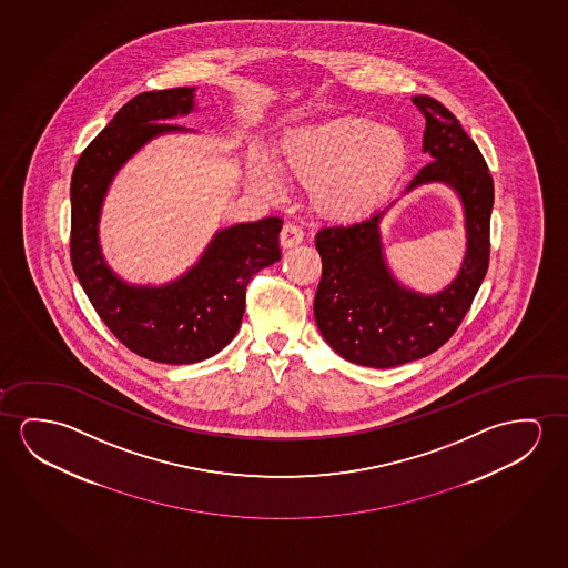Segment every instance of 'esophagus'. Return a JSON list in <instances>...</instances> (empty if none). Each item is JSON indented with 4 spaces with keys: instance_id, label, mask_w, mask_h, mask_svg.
I'll list each match as a JSON object with an SVG mask.
<instances>
[{
    "instance_id": "34e87169",
    "label": "esophagus",
    "mask_w": 568,
    "mask_h": 568,
    "mask_svg": "<svg viewBox=\"0 0 568 568\" xmlns=\"http://www.w3.org/2000/svg\"><path fill=\"white\" fill-rule=\"evenodd\" d=\"M301 242H303V230L295 226V224H285L280 234L281 247L288 250V247H295V245L301 244Z\"/></svg>"
}]
</instances>
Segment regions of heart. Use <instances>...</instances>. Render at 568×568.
Returning <instances> with one entry per match:
<instances>
[{"label":"heart","instance_id":"1","mask_svg":"<svg viewBox=\"0 0 568 568\" xmlns=\"http://www.w3.org/2000/svg\"><path fill=\"white\" fill-rule=\"evenodd\" d=\"M409 158L402 131L364 118L338 115L288 130L275 151V169L287 183L308 189L321 219L354 224L384 202ZM263 189L273 186L270 169L250 165Z\"/></svg>","mask_w":568,"mask_h":568}]
</instances>
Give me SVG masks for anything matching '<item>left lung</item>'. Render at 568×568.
<instances>
[{"label": "left lung", "mask_w": 568, "mask_h": 568, "mask_svg": "<svg viewBox=\"0 0 568 568\" xmlns=\"http://www.w3.org/2000/svg\"><path fill=\"white\" fill-rule=\"evenodd\" d=\"M413 104L427 120L423 151L433 161L407 191L435 181L450 184L463 199L468 250L458 277L443 293L423 297L402 287L385 265L379 220L393 202L374 219L316 234L323 260L316 324L342 358L359 366H402L437 352L458 331L488 271L494 206L488 165L448 108L430 97H415Z\"/></svg>", "instance_id": "obj_1"}]
</instances>
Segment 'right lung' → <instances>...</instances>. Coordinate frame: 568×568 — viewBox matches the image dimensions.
Instances as JSON below:
<instances>
[{
    "label": "right lung",
    "mask_w": 568,
    "mask_h": 568,
    "mask_svg": "<svg viewBox=\"0 0 568 568\" xmlns=\"http://www.w3.org/2000/svg\"><path fill=\"white\" fill-rule=\"evenodd\" d=\"M194 88L153 90L131 98L90 141L70 183V262L98 316L125 348L161 364H194L219 354L240 331L245 288L257 271L280 262L283 220L263 219L220 230L201 262L165 287L118 280L98 245V219L118 169L149 140L184 128Z\"/></svg>",
    "instance_id": "1"
}]
</instances>
